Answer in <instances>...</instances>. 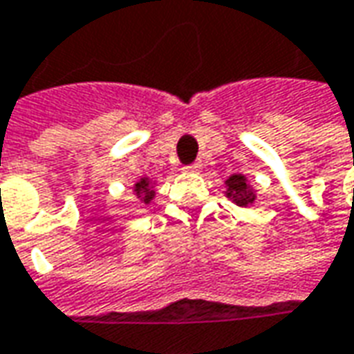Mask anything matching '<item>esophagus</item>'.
Returning <instances> with one entry per match:
<instances>
[{"instance_id":"esophagus-1","label":"esophagus","mask_w":354,"mask_h":354,"mask_svg":"<svg viewBox=\"0 0 354 354\" xmlns=\"http://www.w3.org/2000/svg\"><path fill=\"white\" fill-rule=\"evenodd\" d=\"M199 170H201V165H199V162H194V165L186 167V172H199Z\"/></svg>"}]
</instances>
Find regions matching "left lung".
<instances>
[{
	"instance_id": "1",
	"label": "left lung",
	"mask_w": 354,
	"mask_h": 354,
	"mask_svg": "<svg viewBox=\"0 0 354 354\" xmlns=\"http://www.w3.org/2000/svg\"><path fill=\"white\" fill-rule=\"evenodd\" d=\"M225 184H227L225 196L232 203H236L238 207H248L256 201V189L250 186V182L244 174H232Z\"/></svg>"
}]
</instances>
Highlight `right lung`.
<instances>
[{
  "label": "right lung",
  "instance_id": "1",
  "mask_svg": "<svg viewBox=\"0 0 354 354\" xmlns=\"http://www.w3.org/2000/svg\"><path fill=\"white\" fill-rule=\"evenodd\" d=\"M133 194H136L141 203L149 205L153 201V197H155V182L151 178L143 176L139 182L133 184Z\"/></svg>",
  "mask_w": 354,
  "mask_h": 354
}]
</instances>
